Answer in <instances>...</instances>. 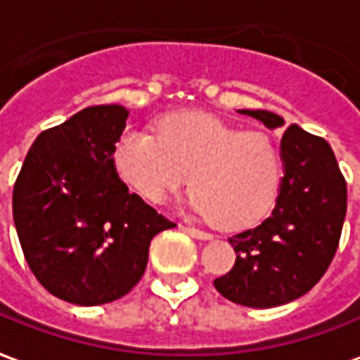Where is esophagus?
<instances>
[{"label":"esophagus","mask_w":360,"mask_h":360,"mask_svg":"<svg viewBox=\"0 0 360 360\" xmlns=\"http://www.w3.org/2000/svg\"><path fill=\"white\" fill-rule=\"evenodd\" d=\"M188 235H192L194 239H200V241H210L212 239L213 235L212 233H207V231H202V229H195V227H190V225H184L182 227Z\"/></svg>","instance_id":"obj_1"}]
</instances>
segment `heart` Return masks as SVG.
Here are the masks:
<instances>
[{
    "label": "heart",
    "instance_id": "obj_1",
    "mask_svg": "<svg viewBox=\"0 0 360 360\" xmlns=\"http://www.w3.org/2000/svg\"><path fill=\"white\" fill-rule=\"evenodd\" d=\"M113 168L123 184L150 204H165L192 174L190 207L227 229L260 221L282 182V155L274 139L207 113L160 119L156 137L127 129L113 148Z\"/></svg>",
    "mask_w": 360,
    "mask_h": 360
}]
</instances>
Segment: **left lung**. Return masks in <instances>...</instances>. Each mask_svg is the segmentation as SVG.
<instances>
[{"label": "left lung", "mask_w": 360, "mask_h": 360, "mask_svg": "<svg viewBox=\"0 0 360 360\" xmlns=\"http://www.w3.org/2000/svg\"><path fill=\"white\" fill-rule=\"evenodd\" d=\"M264 127L284 119L266 109H239ZM280 155L284 176L276 205L257 227L233 235V269L213 280L223 298L247 308H276L316 286L335 257L347 213V184L327 141L290 125Z\"/></svg>", "instance_id": "obj_1"}]
</instances>
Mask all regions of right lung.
Segmentation results:
<instances>
[{
    "label": "right lung",
    "mask_w": 360,
    "mask_h": 360,
    "mask_svg": "<svg viewBox=\"0 0 360 360\" xmlns=\"http://www.w3.org/2000/svg\"><path fill=\"white\" fill-rule=\"evenodd\" d=\"M129 111L94 105L34 139L13 188L29 269L52 296L100 306L131 292L168 221L119 180L113 148Z\"/></svg>",
    "instance_id": "obj_1"
}]
</instances>
